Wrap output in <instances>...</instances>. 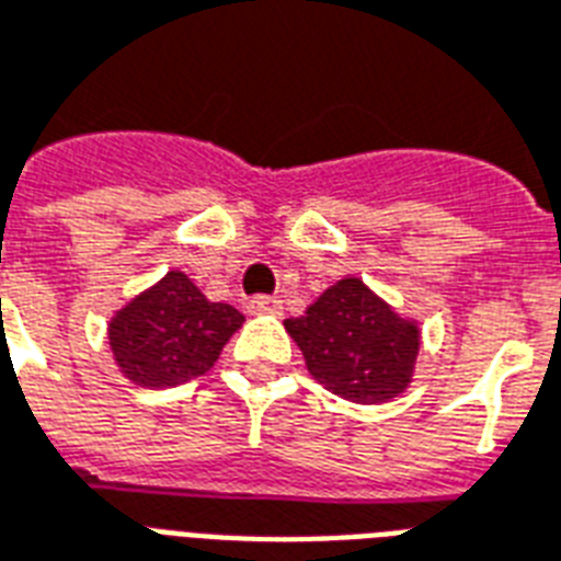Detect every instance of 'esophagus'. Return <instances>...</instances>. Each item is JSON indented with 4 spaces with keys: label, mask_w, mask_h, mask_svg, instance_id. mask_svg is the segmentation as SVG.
Returning <instances> with one entry per match:
<instances>
[{
    "label": "esophagus",
    "mask_w": 561,
    "mask_h": 561,
    "mask_svg": "<svg viewBox=\"0 0 561 561\" xmlns=\"http://www.w3.org/2000/svg\"><path fill=\"white\" fill-rule=\"evenodd\" d=\"M251 316H280L284 312V304L275 295H254L249 301Z\"/></svg>",
    "instance_id": "1"
}]
</instances>
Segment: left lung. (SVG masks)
<instances>
[{
	"instance_id": "left-lung-1",
	"label": "left lung",
	"mask_w": 561,
	"mask_h": 561,
	"mask_svg": "<svg viewBox=\"0 0 561 561\" xmlns=\"http://www.w3.org/2000/svg\"><path fill=\"white\" fill-rule=\"evenodd\" d=\"M284 328L301 348L307 371L345 401L386 403L412 383L419 321L403 319L359 277L328 286Z\"/></svg>"
}]
</instances>
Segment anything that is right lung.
I'll return each mask as SVG.
<instances>
[{
	"instance_id": "add662e5",
	"label": "right lung",
	"mask_w": 561,
	"mask_h": 561,
	"mask_svg": "<svg viewBox=\"0 0 561 561\" xmlns=\"http://www.w3.org/2000/svg\"><path fill=\"white\" fill-rule=\"evenodd\" d=\"M242 321L237 307L207 301L184 272L172 268L114 312L107 342L131 383L169 389L210 371Z\"/></svg>"
}]
</instances>
